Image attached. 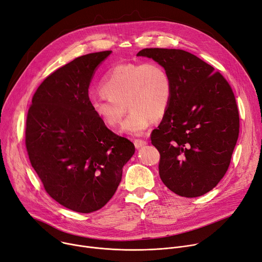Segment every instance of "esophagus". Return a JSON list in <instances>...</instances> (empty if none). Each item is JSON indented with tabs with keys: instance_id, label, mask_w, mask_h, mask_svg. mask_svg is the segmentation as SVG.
Returning <instances> with one entry per match:
<instances>
[{
	"instance_id": "obj_1",
	"label": "esophagus",
	"mask_w": 262,
	"mask_h": 262,
	"mask_svg": "<svg viewBox=\"0 0 262 262\" xmlns=\"http://www.w3.org/2000/svg\"><path fill=\"white\" fill-rule=\"evenodd\" d=\"M134 145L138 149V148H142V147L146 146L147 142L144 141V140H138V138H137V140H134Z\"/></svg>"
}]
</instances>
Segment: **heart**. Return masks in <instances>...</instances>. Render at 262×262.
Returning a JSON list of instances; mask_svg holds the SVG:
<instances>
[{
  "label": "heart",
  "instance_id": "obj_1",
  "mask_svg": "<svg viewBox=\"0 0 262 262\" xmlns=\"http://www.w3.org/2000/svg\"><path fill=\"white\" fill-rule=\"evenodd\" d=\"M104 96L90 98L91 111L107 127L120 124L126 106L130 110L122 130L141 134L151 120L162 118L171 102L172 82L159 62L121 63L105 73L100 83Z\"/></svg>",
  "mask_w": 262,
  "mask_h": 262
}]
</instances>
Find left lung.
<instances>
[{
  "label": "left lung",
  "mask_w": 262,
  "mask_h": 262,
  "mask_svg": "<svg viewBox=\"0 0 262 262\" xmlns=\"http://www.w3.org/2000/svg\"><path fill=\"white\" fill-rule=\"evenodd\" d=\"M168 71L172 97L151 144L160 152L159 173L174 193L195 198L225 176L239 136L234 92L224 77L196 56L168 49H144Z\"/></svg>",
  "instance_id": "8db88e82"
}]
</instances>
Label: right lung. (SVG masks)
Returning <instances> with one entry per match:
<instances>
[{"mask_svg":"<svg viewBox=\"0 0 262 262\" xmlns=\"http://www.w3.org/2000/svg\"><path fill=\"white\" fill-rule=\"evenodd\" d=\"M110 54L78 57L49 75L35 92L26 117L27 155L45 191L81 213L110 201L122 167L135 151L132 142L107 129L90 107L91 79Z\"/></svg>","mask_w":262,"mask_h":262,"instance_id":"1","label":"right lung"}]
</instances>
